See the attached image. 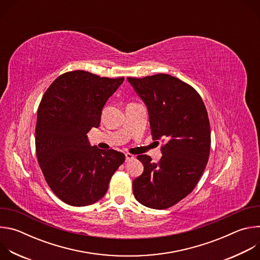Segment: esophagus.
Listing matches in <instances>:
<instances>
[{"mask_svg":"<svg viewBox=\"0 0 260 260\" xmlns=\"http://www.w3.org/2000/svg\"><path fill=\"white\" fill-rule=\"evenodd\" d=\"M135 158V156L131 153H125V160L128 161V160H133Z\"/></svg>","mask_w":260,"mask_h":260,"instance_id":"1","label":"esophagus"}]
</instances>
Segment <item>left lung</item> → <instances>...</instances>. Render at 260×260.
<instances>
[{
    "label": "left lung",
    "mask_w": 260,
    "mask_h": 260,
    "mask_svg": "<svg viewBox=\"0 0 260 260\" xmlns=\"http://www.w3.org/2000/svg\"><path fill=\"white\" fill-rule=\"evenodd\" d=\"M127 81L147 107L152 139L164 142L158 162L146 154L137 156L144 172L133 181V192L143 206L167 209L194 189L208 164L207 109L192 86L168 74Z\"/></svg>",
    "instance_id": "obj_1"
}]
</instances>
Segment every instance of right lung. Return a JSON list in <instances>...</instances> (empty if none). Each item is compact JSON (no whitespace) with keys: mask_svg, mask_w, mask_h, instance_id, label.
Segmentation results:
<instances>
[{"mask_svg":"<svg viewBox=\"0 0 260 260\" xmlns=\"http://www.w3.org/2000/svg\"><path fill=\"white\" fill-rule=\"evenodd\" d=\"M124 78L67 72L44 93L38 108L36 153L44 178L63 203L83 207L101 200L125 155L91 146L86 134L99 127L102 110Z\"/></svg>","mask_w":260,"mask_h":260,"instance_id":"add662e5","label":"right lung"}]
</instances>
